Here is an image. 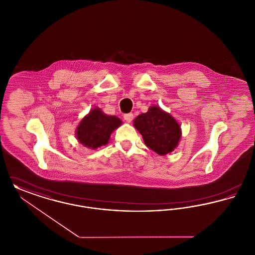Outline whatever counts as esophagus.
Returning <instances> with one entry per match:
<instances>
[{"instance_id":"34e87169","label":"esophagus","mask_w":255,"mask_h":255,"mask_svg":"<svg viewBox=\"0 0 255 255\" xmlns=\"http://www.w3.org/2000/svg\"><path fill=\"white\" fill-rule=\"evenodd\" d=\"M123 118H124V120H125L126 122H128V123H130V122L133 121V114H132V113H129V114H125V115L123 116Z\"/></svg>"}]
</instances>
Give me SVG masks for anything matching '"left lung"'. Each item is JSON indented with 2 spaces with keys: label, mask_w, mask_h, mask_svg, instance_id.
Returning a JSON list of instances; mask_svg holds the SVG:
<instances>
[{
  "label": "left lung",
  "mask_w": 255,
  "mask_h": 255,
  "mask_svg": "<svg viewBox=\"0 0 255 255\" xmlns=\"http://www.w3.org/2000/svg\"><path fill=\"white\" fill-rule=\"evenodd\" d=\"M133 125L141 133L146 146L161 156L177 147L182 134L175 119L158 106H152L147 113L136 117Z\"/></svg>",
  "instance_id": "8db88e82"
}]
</instances>
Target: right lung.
Listing matches in <instances>:
<instances>
[{"label":"right lung","instance_id":"1","mask_svg":"<svg viewBox=\"0 0 255 255\" xmlns=\"http://www.w3.org/2000/svg\"><path fill=\"white\" fill-rule=\"evenodd\" d=\"M122 124V121L114 116H107L98 108L93 109L79 123L76 137L83 145L92 149L105 145L109 141L112 132Z\"/></svg>","mask_w":255,"mask_h":255}]
</instances>
